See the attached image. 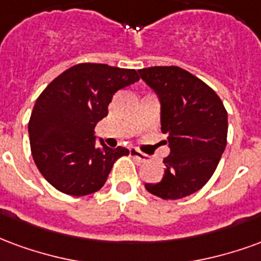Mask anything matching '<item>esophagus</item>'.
<instances>
[{
    "label": "esophagus",
    "instance_id": "34e87169",
    "mask_svg": "<svg viewBox=\"0 0 261 261\" xmlns=\"http://www.w3.org/2000/svg\"><path fill=\"white\" fill-rule=\"evenodd\" d=\"M130 155H132V159L138 160L140 163H146V161H149V155H146L142 151H139L136 149H130Z\"/></svg>",
    "mask_w": 261,
    "mask_h": 261
}]
</instances>
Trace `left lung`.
Here are the masks:
<instances>
[{
    "label": "left lung",
    "mask_w": 261,
    "mask_h": 261,
    "mask_svg": "<svg viewBox=\"0 0 261 261\" xmlns=\"http://www.w3.org/2000/svg\"><path fill=\"white\" fill-rule=\"evenodd\" d=\"M139 73L159 94L161 130L171 149L163 161V180L144 188L164 200L182 199L214 174L227 146V110L208 85L179 66H151Z\"/></svg>",
    "instance_id": "1"
}]
</instances>
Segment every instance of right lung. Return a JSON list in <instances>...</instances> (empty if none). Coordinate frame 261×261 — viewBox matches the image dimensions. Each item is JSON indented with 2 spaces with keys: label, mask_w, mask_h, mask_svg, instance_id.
Segmentation results:
<instances>
[{
  "label": "right lung",
  "mask_w": 261,
  "mask_h": 261,
  "mask_svg": "<svg viewBox=\"0 0 261 261\" xmlns=\"http://www.w3.org/2000/svg\"><path fill=\"white\" fill-rule=\"evenodd\" d=\"M135 69L77 64L57 76L34 104L29 121L32 155L40 174L57 191L87 196L100 191L114 163L129 150L96 144L94 128L107 117L119 89L138 82Z\"/></svg>",
  "instance_id": "1"
}]
</instances>
